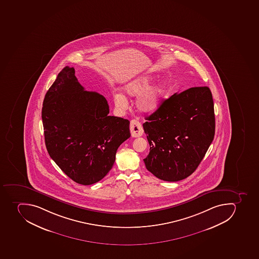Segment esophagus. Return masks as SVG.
Instances as JSON below:
<instances>
[{
    "label": "esophagus",
    "instance_id": "esophagus-1",
    "mask_svg": "<svg viewBox=\"0 0 259 259\" xmlns=\"http://www.w3.org/2000/svg\"><path fill=\"white\" fill-rule=\"evenodd\" d=\"M131 136L133 138L140 137L144 134V130L138 120H132L131 121Z\"/></svg>",
    "mask_w": 259,
    "mask_h": 259
}]
</instances>
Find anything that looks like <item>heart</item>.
Wrapping results in <instances>:
<instances>
[{"mask_svg":"<svg viewBox=\"0 0 259 259\" xmlns=\"http://www.w3.org/2000/svg\"><path fill=\"white\" fill-rule=\"evenodd\" d=\"M153 78L151 76H141L130 81L124 85L125 94L130 97H138L135 107L141 113L150 114L157 111L161 104L166 93V85L161 81L151 85ZM114 102L116 107L125 108L127 99L121 94L114 96Z\"/></svg>","mask_w":259,"mask_h":259,"instance_id":"heart-1","label":"heart"}]
</instances>
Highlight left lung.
Instances as JSON below:
<instances>
[{
  "instance_id": "1",
  "label": "left lung",
  "mask_w": 259,
  "mask_h": 259,
  "mask_svg": "<svg viewBox=\"0 0 259 259\" xmlns=\"http://www.w3.org/2000/svg\"><path fill=\"white\" fill-rule=\"evenodd\" d=\"M144 126L150 152L148 171L176 182L194 173L215 135L214 103L208 87L190 88L161 102Z\"/></svg>"
}]
</instances>
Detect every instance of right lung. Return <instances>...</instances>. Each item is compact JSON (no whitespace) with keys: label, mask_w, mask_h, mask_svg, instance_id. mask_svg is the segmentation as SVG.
<instances>
[{"label":"right lung","mask_w":259,"mask_h":259,"mask_svg":"<svg viewBox=\"0 0 259 259\" xmlns=\"http://www.w3.org/2000/svg\"><path fill=\"white\" fill-rule=\"evenodd\" d=\"M65 66L47 92L41 119L47 150L72 181L93 185L107 176L118 148L131 137L130 121L109 114L106 98L78 83Z\"/></svg>","instance_id":"1"}]
</instances>
